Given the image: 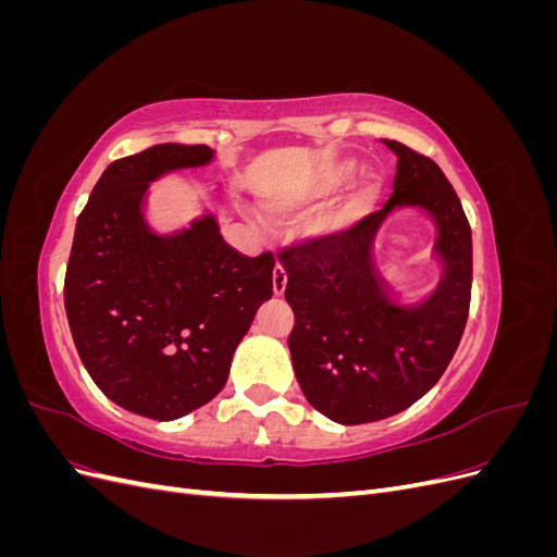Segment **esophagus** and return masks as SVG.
Wrapping results in <instances>:
<instances>
[{
	"label": "esophagus",
	"instance_id": "esophagus-1",
	"mask_svg": "<svg viewBox=\"0 0 557 557\" xmlns=\"http://www.w3.org/2000/svg\"><path fill=\"white\" fill-rule=\"evenodd\" d=\"M272 283H274V295H283V290H285V283H288V274H285V267H283L281 262H276V264H274Z\"/></svg>",
	"mask_w": 557,
	"mask_h": 557
}]
</instances>
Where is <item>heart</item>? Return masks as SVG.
Here are the masks:
<instances>
[{
    "mask_svg": "<svg viewBox=\"0 0 557 557\" xmlns=\"http://www.w3.org/2000/svg\"><path fill=\"white\" fill-rule=\"evenodd\" d=\"M352 172H356V166H352V162H342V164H336V166H332V170L320 178L313 188L309 190V195H301V197H283V199H269L267 201V209H269V213L272 215H283V213H290V211H295L297 207H301V205H307V201H313V199H323V197H327V195H332L336 188H339V185H344L350 176H352ZM376 193H379V183L372 178V181H367L364 185H362V190L352 197V199H348L344 207H339L336 211H332L323 223H320V227L323 230H342V227H346L350 221H356V218L372 205L374 201V197H376Z\"/></svg>",
    "mask_w": 557,
    "mask_h": 557,
    "instance_id": "heart-1",
    "label": "heart"
}]
</instances>
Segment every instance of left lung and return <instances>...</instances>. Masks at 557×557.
<instances>
[{"label": "left lung", "instance_id": "8db88e82", "mask_svg": "<svg viewBox=\"0 0 557 557\" xmlns=\"http://www.w3.org/2000/svg\"><path fill=\"white\" fill-rule=\"evenodd\" d=\"M397 156L385 207L346 230L278 252L295 376L311 407L342 425L409 409L442 379L460 346L471 299V227L458 195L430 158L383 139ZM397 206H420L437 225L445 278L420 308L386 299L371 262L373 234Z\"/></svg>", "mask_w": 557, "mask_h": 557}]
</instances>
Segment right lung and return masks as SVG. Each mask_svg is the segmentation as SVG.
<instances>
[{"mask_svg": "<svg viewBox=\"0 0 557 557\" xmlns=\"http://www.w3.org/2000/svg\"><path fill=\"white\" fill-rule=\"evenodd\" d=\"M207 146L158 144L111 162L81 211L64 274V309L81 362L117 407L174 420L205 407L234 348L274 295V256L248 258L213 215L172 237L150 232L148 183L211 162Z\"/></svg>", "mask_w": 557, "mask_h": 557, "instance_id": "1", "label": "right lung"}]
</instances>
